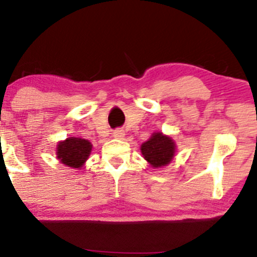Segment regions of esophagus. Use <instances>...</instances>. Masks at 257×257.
<instances>
[{"instance_id":"1","label":"esophagus","mask_w":257,"mask_h":257,"mask_svg":"<svg viewBox=\"0 0 257 257\" xmlns=\"http://www.w3.org/2000/svg\"><path fill=\"white\" fill-rule=\"evenodd\" d=\"M124 136H125V132H124L123 129H115V131L113 132V137L116 139H121Z\"/></svg>"}]
</instances>
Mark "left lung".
<instances>
[{
	"label": "left lung",
	"mask_w": 257,
	"mask_h": 257,
	"mask_svg": "<svg viewBox=\"0 0 257 257\" xmlns=\"http://www.w3.org/2000/svg\"><path fill=\"white\" fill-rule=\"evenodd\" d=\"M144 159L153 168H162L169 164L175 155V143L170 137L154 133L141 147Z\"/></svg>",
	"instance_id": "8db88e82"
}]
</instances>
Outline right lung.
I'll return each instance as SVG.
<instances>
[{"label": "right lung", "instance_id": "add662e5", "mask_svg": "<svg viewBox=\"0 0 257 257\" xmlns=\"http://www.w3.org/2000/svg\"><path fill=\"white\" fill-rule=\"evenodd\" d=\"M92 152V144L89 141L71 137L66 141L59 142L57 145V158L62 164L67 167L79 169L87 162Z\"/></svg>", "mask_w": 257, "mask_h": 257}]
</instances>
